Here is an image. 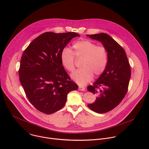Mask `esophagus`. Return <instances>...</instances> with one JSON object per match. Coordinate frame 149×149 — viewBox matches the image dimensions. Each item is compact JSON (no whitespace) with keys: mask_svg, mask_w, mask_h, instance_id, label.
<instances>
[{"mask_svg":"<svg viewBox=\"0 0 149 149\" xmlns=\"http://www.w3.org/2000/svg\"><path fill=\"white\" fill-rule=\"evenodd\" d=\"M78 90L79 91H85V87H84V86H79V88H78Z\"/></svg>","mask_w":149,"mask_h":149,"instance_id":"34e87169","label":"esophagus"}]
</instances>
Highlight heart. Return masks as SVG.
Returning <instances> with one entry per match:
<instances>
[{"mask_svg":"<svg viewBox=\"0 0 149 149\" xmlns=\"http://www.w3.org/2000/svg\"><path fill=\"white\" fill-rule=\"evenodd\" d=\"M72 52L68 47H64L60 53V60L63 67L72 72L75 70V57L83 58L82 68L71 75L72 79L79 85H85L90 82L95 74L101 75L106 70L109 60L108 51L103 46L97 45L88 39L75 42Z\"/></svg>","mask_w":149,"mask_h":149,"instance_id":"obj_1","label":"heart"}]
</instances>
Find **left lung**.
<instances>
[{
  "mask_svg": "<svg viewBox=\"0 0 149 149\" xmlns=\"http://www.w3.org/2000/svg\"><path fill=\"white\" fill-rule=\"evenodd\" d=\"M87 36L101 42L108 51L106 70L93 85L87 88L97 96L94 103L88 104L89 108L97 113H105L114 109L124 98L131 78V67L125 50L110 35L100 33Z\"/></svg>",
  "mask_w": 149,
  "mask_h": 149,
  "instance_id": "obj_1",
  "label": "left lung"
}]
</instances>
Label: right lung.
<instances>
[{
  "label": "right lung",
  "instance_id": "obj_1",
  "mask_svg": "<svg viewBox=\"0 0 149 149\" xmlns=\"http://www.w3.org/2000/svg\"><path fill=\"white\" fill-rule=\"evenodd\" d=\"M76 32H46L25 49L21 59L19 78L30 103L39 111L50 114L62 109L68 93L78 86L63 67L60 53Z\"/></svg>",
  "mask_w": 149,
  "mask_h": 149
}]
</instances>
